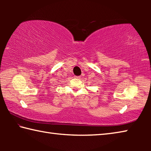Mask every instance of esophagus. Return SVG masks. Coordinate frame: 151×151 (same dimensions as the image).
<instances>
[{"instance_id":"1","label":"esophagus","mask_w":151,"mask_h":151,"mask_svg":"<svg viewBox=\"0 0 151 151\" xmlns=\"http://www.w3.org/2000/svg\"><path fill=\"white\" fill-rule=\"evenodd\" d=\"M75 78H81V76H75Z\"/></svg>"}]
</instances>
